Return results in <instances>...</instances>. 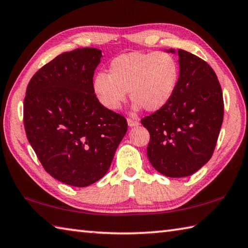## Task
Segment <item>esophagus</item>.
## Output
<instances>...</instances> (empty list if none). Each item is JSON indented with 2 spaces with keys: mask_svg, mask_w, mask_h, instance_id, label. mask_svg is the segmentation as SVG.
Segmentation results:
<instances>
[{
  "mask_svg": "<svg viewBox=\"0 0 248 248\" xmlns=\"http://www.w3.org/2000/svg\"><path fill=\"white\" fill-rule=\"evenodd\" d=\"M128 124H129V127H135V125L139 124V121H138V119L128 118Z\"/></svg>",
  "mask_w": 248,
  "mask_h": 248,
  "instance_id": "obj_1",
  "label": "esophagus"
}]
</instances>
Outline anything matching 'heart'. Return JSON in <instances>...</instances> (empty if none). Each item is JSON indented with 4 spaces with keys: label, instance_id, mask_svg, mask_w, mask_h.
Instances as JSON below:
<instances>
[{
    "label": "heart",
    "instance_id": "heart-1",
    "mask_svg": "<svg viewBox=\"0 0 248 248\" xmlns=\"http://www.w3.org/2000/svg\"><path fill=\"white\" fill-rule=\"evenodd\" d=\"M108 75L94 77L93 90L101 104L118 109L130 91L134 108L156 111L166 106L177 88L179 66L166 52H129L110 62Z\"/></svg>",
    "mask_w": 248,
    "mask_h": 248
}]
</instances>
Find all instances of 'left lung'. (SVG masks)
Listing matches in <instances>:
<instances>
[{
	"mask_svg": "<svg viewBox=\"0 0 248 248\" xmlns=\"http://www.w3.org/2000/svg\"><path fill=\"white\" fill-rule=\"evenodd\" d=\"M178 58L179 78L172 99L140 120L150 135L149 162L168 177L189 176L204 166L224 119V98L214 70L186 50L178 49Z\"/></svg>",
	"mask_w": 248,
	"mask_h": 248,
	"instance_id": "8db88e82",
	"label": "left lung"
}]
</instances>
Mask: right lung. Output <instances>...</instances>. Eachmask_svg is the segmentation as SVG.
Here are the masks:
<instances>
[{
  "mask_svg": "<svg viewBox=\"0 0 248 248\" xmlns=\"http://www.w3.org/2000/svg\"><path fill=\"white\" fill-rule=\"evenodd\" d=\"M96 48L63 52L27 87L23 124L45 171L66 185L86 187L103 177L128 130L127 120L102 105L93 90Z\"/></svg>",
  "mask_w": 248,
  "mask_h": 248,
  "instance_id": "1",
  "label": "right lung"
}]
</instances>
